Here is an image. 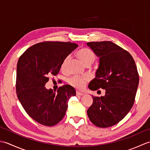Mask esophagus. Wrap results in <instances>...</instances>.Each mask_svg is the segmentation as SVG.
Masks as SVG:
<instances>
[{
	"label": "esophagus",
	"mask_w": 150,
	"mask_h": 150,
	"mask_svg": "<svg viewBox=\"0 0 150 150\" xmlns=\"http://www.w3.org/2000/svg\"><path fill=\"white\" fill-rule=\"evenodd\" d=\"M76 94H77V95H78V96H81V95H84V93H81V92L79 91H76Z\"/></svg>",
	"instance_id": "34e87169"
}]
</instances>
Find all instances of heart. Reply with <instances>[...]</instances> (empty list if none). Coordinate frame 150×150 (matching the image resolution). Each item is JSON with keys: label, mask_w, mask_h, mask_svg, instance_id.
Listing matches in <instances>:
<instances>
[{"label": "heart", "mask_w": 150, "mask_h": 150, "mask_svg": "<svg viewBox=\"0 0 150 150\" xmlns=\"http://www.w3.org/2000/svg\"><path fill=\"white\" fill-rule=\"evenodd\" d=\"M77 55L81 61L86 66L91 64L94 61L95 59V55L94 52L88 47H82L77 52ZM71 59L70 55H67L65 58L63 59L62 62L60 65V68L62 71H66L68 68V64ZM88 81V78L86 77H81V76L74 75L73 77L68 79V82L69 85L77 89H82L84 86Z\"/></svg>", "instance_id": "obj_1"}]
</instances>
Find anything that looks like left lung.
I'll use <instances>...</instances> for the list:
<instances>
[{
    "label": "left lung",
    "instance_id": "1",
    "mask_svg": "<svg viewBox=\"0 0 150 150\" xmlns=\"http://www.w3.org/2000/svg\"><path fill=\"white\" fill-rule=\"evenodd\" d=\"M87 45L99 57L95 77L88 85L91 90L102 88L104 96L93 97L87 110L91 122L99 128L119 122L134 103L139 76L135 60L129 52L110 41L90 42Z\"/></svg>",
    "mask_w": 150,
    "mask_h": 150
}]
</instances>
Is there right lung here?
<instances>
[{"label":"right lung","instance_id":"1","mask_svg":"<svg viewBox=\"0 0 150 150\" xmlns=\"http://www.w3.org/2000/svg\"><path fill=\"white\" fill-rule=\"evenodd\" d=\"M78 47L70 42H40L31 46L20 57L17 66L16 91L26 113L42 125L52 126L64 117L69 98L76 91L69 85L57 92L44 86L49 76L58 74L65 57Z\"/></svg>","mask_w":150,"mask_h":150}]
</instances>
